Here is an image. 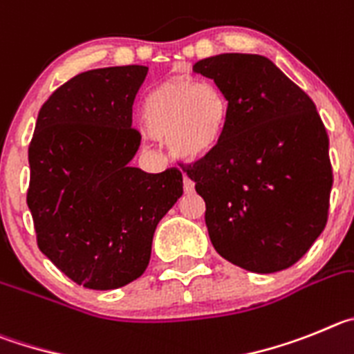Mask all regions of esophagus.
I'll list each match as a JSON object with an SVG mask.
<instances>
[{"label": "esophagus", "mask_w": 354, "mask_h": 354, "mask_svg": "<svg viewBox=\"0 0 354 354\" xmlns=\"http://www.w3.org/2000/svg\"><path fill=\"white\" fill-rule=\"evenodd\" d=\"M183 190L187 194H192L194 190H196V183H194L192 180H190L189 176H185L183 178Z\"/></svg>", "instance_id": "34e87169"}]
</instances>
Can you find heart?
<instances>
[{"label":"heart","instance_id":"b5f03b06","mask_svg":"<svg viewBox=\"0 0 354 354\" xmlns=\"http://www.w3.org/2000/svg\"><path fill=\"white\" fill-rule=\"evenodd\" d=\"M229 106L224 93L208 81L169 79L142 102V125L185 160L205 157L224 136Z\"/></svg>","mask_w":354,"mask_h":354}]
</instances>
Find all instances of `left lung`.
<instances>
[{
  "label": "left lung",
  "mask_w": 354,
  "mask_h": 354,
  "mask_svg": "<svg viewBox=\"0 0 354 354\" xmlns=\"http://www.w3.org/2000/svg\"><path fill=\"white\" fill-rule=\"evenodd\" d=\"M194 72L213 79L229 106L221 142L183 167L206 203L209 240L248 272L289 268L328 221L333 174L316 106L259 54H218Z\"/></svg>",
  "instance_id": "1"
}]
</instances>
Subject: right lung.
Segmentation results:
<instances>
[{
	"label": "right lung",
	"instance_id": "right-lung-1",
	"mask_svg": "<svg viewBox=\"0 0 354 354\" xmlns=\"http://www.w3.org/2000/svg\"><path fill=\"white\" fill-rule=\"evenodd\" d=\"M148 66L88 70L38 113L28 149V208L38 248L75 284L107 291L145 273L162 216L183 194L171 167H132L141 133L132 106Z\"/></svg>",
	"mask_w": 354,
	"mask_h": 354
}]
</instances>
